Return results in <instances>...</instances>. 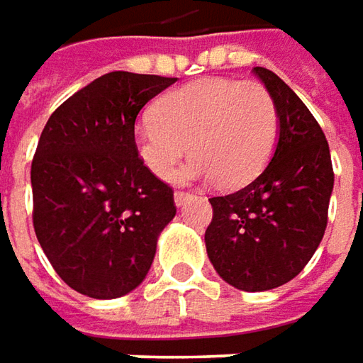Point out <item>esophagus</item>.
I'll use <instances>...</instances> for the list:
<instances>
[{
	"instance_id": "obj_1",
	"label": "esophagus",
	"mask_w": 363,
	"mask_h": 363,
	"mask_svg": "<svg viewBox=\"0 0 363 363\" xmlns=\"http://www.w3.org/2000/svg\"><path fill=\"white\" fill-rule=\"evenodd\" d=\"M189 198V191H184V189H175V194H174V200L177 206H182V203L186 202Z\"/></svg>"
}]
</instances>
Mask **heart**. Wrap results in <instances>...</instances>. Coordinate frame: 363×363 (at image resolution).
Masks as SVG:
<instances>
[{
  "label": "heart",
  "mask_w": 363,
  "mask_h": 363,
  "mask_svg": "<svg viewBox=\"0 0 363 363\" xmlns=\"http://www.w3.org/2000/svg\"><path fill=\"white\" fill-rule=\"evenodd\" d=\"M277 135V105L262 84L202 78L163 94L135 125L133 145L160 179L174 175L189 145L194 157L179 179L214 175L222 188H240L264 169Z\"/></svg>",
  "instance_id": "b5f03b06"
}]
</instances>
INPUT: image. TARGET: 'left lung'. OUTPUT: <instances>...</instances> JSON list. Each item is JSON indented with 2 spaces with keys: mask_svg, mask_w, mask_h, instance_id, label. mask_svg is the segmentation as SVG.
<instances>
[{
  "mask_svg": "<svg viewBox=\"0 0 363 363\" xmlns=\"http://www.w3.org/2000/svg\"><path fill=\"white\" fill-rule=\"evenodd\" d=\"M279 113L271 163L242 189L214 196L206 248L218 274L240 291H269L295 279L328 228L333 165L319 123L272 70L255 66Z\"/></svg>",
  "mask_w": 363,
  "mask_h": 363,
  "instance_id": "1",
  "label": "left lung"
}]
</instances>
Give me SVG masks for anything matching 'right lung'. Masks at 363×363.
I'll use <instances>...</instances> for the list:
<instances>
[{
	"mask_svg": "<svg viewBox=\"0 0 363 363\" xmlns=\"http://www.w3.org/2000/svg\"><path fill=\"white\" fill-rule=\"evenodd\" d=\"M177 78L115 70L58 106L32 160L34 230L58 277L92 299L141 285L160 232L174 220V189L141 163L139 111Z\"/></svg>",
	"mask_w": 363,
	"mask_h": 363,
	"instance_id": "add662e5",
	"label": "right lung"
}]
</instances>
